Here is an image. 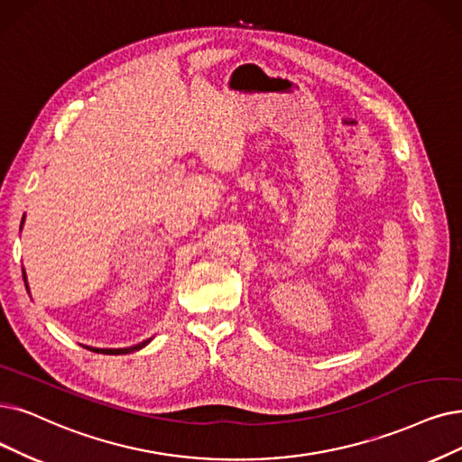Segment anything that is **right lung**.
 I'll return each instance as SVG.
<instances>
[{
    "mask_svg": "<svg viewBox=\"0 0 462 462\" xmlns=\"http://www.w3.org/2000/svg\"><path fill=\"white\" fill-rule=\"evenodd\" d=\"M23 221H24V217H23ZM23 227V226H21ZM23 276L26 279V273L23 271ZM28 288V286H26ZM152 339H145V341H142V343H138V345H134V346H126V348H92V346H87L88 350H95V353H100V355H128V353H134V350H140L142 346H145L147 343H150Z\"/></svg>",
    "mask_w": 462,
    "mask_h": 462,
    "instance_id": "right-lung-1",
    "label": "right lung"
}]
</instances>
